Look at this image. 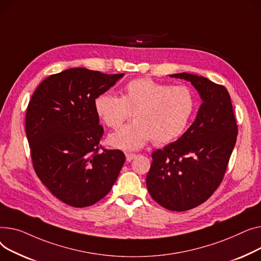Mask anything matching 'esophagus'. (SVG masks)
<instances>
[{"mask_svg":"<svg viewBox=\"0 0 261 261\" xmlns=\"http://www.w3.org/2000/svg\"><path fill=\"white\" fill-rule=\"evenodd\" d=\"M136 156H137V155H135V154H128V152H127V154L125 155L126 161H127V162H130L132 160H134V159L136 158Z\"/></svg>","mask_w":261,"mask_h":261,"instance_id":"obj_1","label":"esophagus"}]
</instances>
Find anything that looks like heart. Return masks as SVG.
Returning a JSON list of instances; mask_svg holds the SVG:
<instances>
[{
  "label": "heart",
  "mask_w": 261,
  "mask_h": 261,
  "mask_svg": "<svg viewBox=\"0 0 261 261\" xmlns=\"http://www.w3.org/2000/svg\"><path fill=\"white\" fill-rule=\"evenodd\" d=\"M95 110L104 123L115 129L134 113V122L109 137L113 147L133 151L142 148L151 138L156 144L177 139L194 113L195 97L187 86L138 78L124 85L122 97L111 93L97 96Z\"/></svg>",
  "instance_id": "b5f03b06"
}]
</instances>
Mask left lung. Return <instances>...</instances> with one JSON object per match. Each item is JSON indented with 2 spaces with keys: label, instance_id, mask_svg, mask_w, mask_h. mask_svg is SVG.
<instances>
[{
  "label": "left lung",
  "instance_id": "8db88e82",
  "mask_svg": "<svg viewBox=\"0 0 261 261\" xmlns=\"http://www.w3.org/2000/svg\"><path fill=\"white\" fill-rule=\"evenodd\" d=\"M170 76L191 82L202 103L177 141L152 152L146 187L160 205L183 212L206 201L219 187L238 132L224 86L188 72Z\"/></svg>",
  "mask_w": 261,
  "mask_h": 261
}]
</instances>
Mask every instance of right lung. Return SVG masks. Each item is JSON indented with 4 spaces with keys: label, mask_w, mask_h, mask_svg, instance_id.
Segmentation results:
<instances>
[{
    "label": "right lung",
    "mask_w": 261,
    "mask_h": 261,
    "mask_svg": "<svg viewBox=\"0 0 261 261\" xmlns=\"http://www.w3.org/2000/svg\"><path fill=\"white\" fill-rule=\"evenodd\" d=\"M124 73L83 67L46 78L29 101L25 129L34 168L54 196L74 207L93 205L110 193L125 155L99 151L103 127L95 99Z\"/></svg>",
    "instance_id": "obj_1"
}]
</instances>
